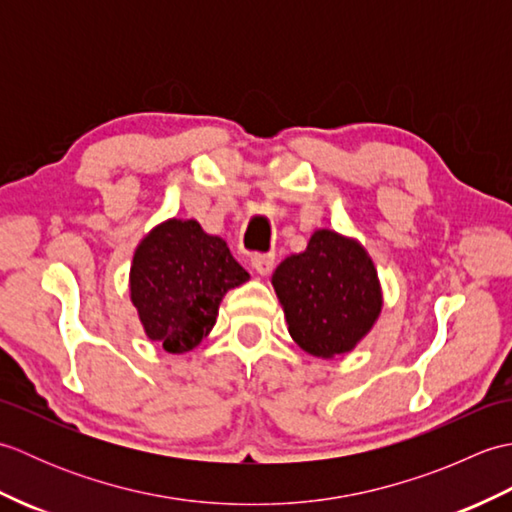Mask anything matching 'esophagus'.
Here are the masks:
<instances>
[{"instance_id":"1","label":"esophagus","mask_w":512,"mask_h":512,"mask_svg":"<svg viewBox=\"0 0 512 512\" xmlns=\"http://www.w3.org/2000/svg\"><path fill=\"white\" fill-rule=\"evenodd\" d=\"M250 266H253V270L257 275H268L270 270H273L275 266V255L268 253V255H255L253 259H250Z\"/></svg>"}]
</instances>
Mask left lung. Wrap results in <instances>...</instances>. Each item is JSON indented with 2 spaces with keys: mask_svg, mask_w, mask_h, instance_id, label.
I'll list each match as a JSON object with an SVG mask.
<instances>
[{
  "mask_svg": "<svg viewBox=\"0 0 512 512\" xmlns=\"http://www.w3.org/2000/svg\"><path fill=\"white\" fill-rule=\"evenodd\" d=\"M270 281L292 341L319 358L352 352L383 310L372 257L358 239L332 228H317L306 250L286 257Z\"/></svg>",
  "mask_w": 512,
  "mask_h": 512,
  "instance_id": "8db88e82",
  "label": "left lung"
}]
</instances>
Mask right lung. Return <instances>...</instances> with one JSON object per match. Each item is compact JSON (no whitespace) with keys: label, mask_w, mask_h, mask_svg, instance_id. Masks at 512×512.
<instances>
[{"label":"right lung","mask_w":512,"mask_h":512,"mask_svg":"<svg viewBox=\"0 0 512 512\" xmlns=\"http://www.w3.org/2000/svg\"><path fill=\"white\" fill-rule=\"evenodd\" d=\"M248 279L222 237L195 220L169 217L136 246L129 297L147 339L169 354H184L213 330L226 292Z\"/></svg>","instance_id":"obj_1"}]
</instances>
